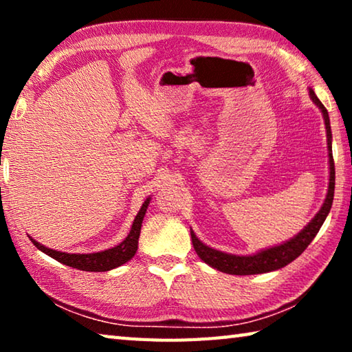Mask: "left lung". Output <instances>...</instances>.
<instances>
[{
    "mask_svg": "<svg viewBox=\"0 0 352 352\" xmlns=\"http://www.w3.org/2000/svg\"><path fill=\"white\" fill-rule=\"evenodd\" d=\"M309 96H311L312 102L318 107L323 113L324 126H326V136H327V153H329V188H327V194L324 199L323 206L320 208L305 230H301L295 237H292L290 241L281 243V245L265 248L262 252L250 256H237V254H228L219 250H214L211 247L205 245L197 236L194 234V231L190 230V239H192V245L195 253L199 254L201 261H205L208 265H211L212 269H217L219 272L230 273V275H258V273H267L278 269H283L292 261H295L305 250L307 248L309 243L314 241V237L321 228V225L327 217V214L331 211L332 200H333V188H336V166H333L332 158V132H331V122L329 115L324 105L321 104V100L317 98V94L314 93L312 88H309Z\"/></svg>",
    "mask_w": 352,
    "mask_h": 352,
    "instance_id": "left-lung-1",
    "label": "left lung"
}]
</instances>
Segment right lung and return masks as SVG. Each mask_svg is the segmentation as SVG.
I'll list each match as a JSON object with an SVG mask.
<instances>
[{
  "label": "right lung",
  "instance_id": "add662e5",
  "mask_svg": "<svg viewBox=\"0 0 352 352\" xmlns=\"http://www.w3.org/2000/svg\"><path fill=\"white\" fill-rule=\"evenodd\" d=\"M148 204H151V197L146 199V201L141 206L140 212L136 214L133 225H132V230H130V233L127 234L126 239L119 243V245L109 248V250H104V252L87 253V254L63 253V252H57V250H52V248L41 245V243L32 239V237H31V241L34 245L38 250H41L45 254L51 256L52 259L62 262V264H65V265L73 267V269H77V270L107 272V270L116 269V267L126 264L127 261L132 259L136 253V250H138V239H140V233H141L142 219H144V216H146Z\"/></svg>",
  "mask_w": 352,
  "mask_h": 352
}]
</instances>
